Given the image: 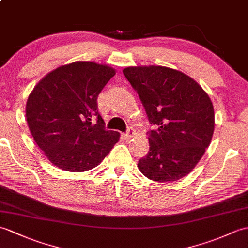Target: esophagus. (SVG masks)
I'll return each instance as SVG.
<instances>
[{
	"instance_id": "obj_1",
	"label": "esophagus",
	"mask_w": 248,
	"mask_h": 248,
	"mask_svg": "<svg viewBox=\"0 0 248 248\" xmlns=\"http://www.w3.org/2000/svg\"><path fill=\"white\" fill-rule=\"evenodd\" d=\"M134 136V130H133V128H130L126 130V132L124 133V137L126 138V140H130L131 137H133Z\"/></svg>"
}]
</instances>
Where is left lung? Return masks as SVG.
Returning <instances> with one entry per match:
<instances>
[{
	"mask_svg": "<svg viewBox=\"0 0 248 248\" xmlns=\"http://www.w3.org/2000/svg\"><path fill=\"white\" fill-rule=\"evenodd\" d=\"M140 95L149 122V152L138 160L155 182L186 176L202 158L215 129L214 106L197 81L165 66H131L123 71Z\"/></svg>",
	"mask_w": 248,
	"mask_h": 248,
	"instance_id": "left-lung-1",
	"label": "left lung"
}]
</instances>
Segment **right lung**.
<instances>
[{"instance_id": "add662e5", "label": "right lung", "mask_w": 248, "mask_h": 248, "mask_svg": "<svg viewBox=\"0 0 248 248\" xmlns=\"http://www.w3.org/2000/svg\"><path fill=\"white\" fill-rule=\"evenodd\" d=\"M115 75L114 68L78 61L40 80L26 103L31 133L51 164L82 172L99 165L119 140L107 130L97 98Z\"/></svg>"}]
</instances>
